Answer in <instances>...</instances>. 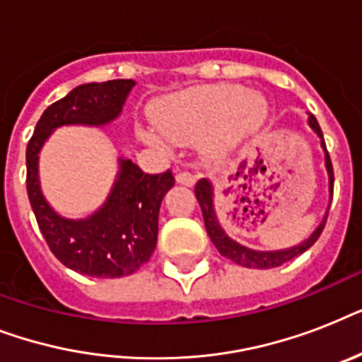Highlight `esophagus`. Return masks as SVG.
I'll return each instance as SVG.
<instances>
[{
  "label": "esophagus",
  "mask_w": 362,
  "mask_h": 362,
  "mask_svg": "<svg viewBox=\"0 0 362 362\" xmlns=\"http://www.w3.org/2000/svg\"><path fill=\"white\" fill-rule=\"evenodd\" d=\"M176 182L184 186H193L197 182V175H193L189 170H176Z\"/></svg>",
  "instance_id": "obj_1"
}]
</instances>
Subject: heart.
<instances>
[{
	"label": "heart",
	"mask_w": 362,
	"mask_h": 362,
	"mask_svg": "<svg viewBox=\"0 0 362 362\" xmlns=\"http://www.w3.org/2000/svg\"><path fill=\"white\" fill-rule=\"evenodd\" d=\"M264 116L267 105L257 93L229 84L199 86L159 101L156 122L161 133L144 129L142 135L152 144H163L167 139L187 144L206 135V150L220 156L252 135Z\"/></svg>",
	"instance_id": "b5f03b06"
}]
</instances>
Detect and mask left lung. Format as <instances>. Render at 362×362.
<instances>
[{
    "label": "left lung",
    "mask_w": 362,
    "mask_h": 362,
    "mask_svg": "<svg viewBox=\"0 0 362 362\" xmlns=\"http://www.w3.org/2000/svg\"><path fill=\"white\" fill-rule=\"evenodd\" d=\"M310 125L312 129L317 133L320 136H323L321 133V127L317 124L314 116H310ZM323 146H325V141H323ZM325 165L327 170H329V186L334 187V173H332V163H331V156L327 152L325 148ZM195 197H197L199 204H201V212H203V220L204 227H206V233H209L210 240L214 242V246L218 247V252L223 255V257L231 259L233 263L240 264V267H247V269H274V267H280V264L291 261L297 255H300L303 252H306L308 247H312L315 244V240L320 238L323 227H325L327 218L323 220L317 229L314 231V235L304 240L300 246L289 247V250H284V252H255V250H247V247L240 246L235 240L227 237L226 231L221 229V226L218 223V218H216L214 212V204H212V186H210L209 180H199L195 184Z\"/></svg>",
    "instance_id": "8db88e82"
}]
</instances>
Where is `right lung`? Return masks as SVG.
<instances>
[{"mask_svg":"<svg viewBox=\"0 0 362 362\" xmlns=\"http://www.w3.org/2000/svg\"><path fill=\"white\" fill-rule=\"evenodd\" d=\"M133 86L135 82L122 78L76 86L42 112L25 148V187L42 237L67 269L93 278L129 276L152 257L159 206L165 193L175 186V176L170 169L148 175L129 159H120V175L103 209L88 220L73 221L56 214L42 197L37 153L54 127L103 125L115 120Z\"/></svg>","mask_w":362,"mask_h":362,"instance_id":"1","label":"right lung"}]
</instances>
